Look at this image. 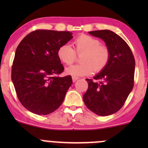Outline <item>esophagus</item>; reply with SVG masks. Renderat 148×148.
I'll return each mask as SVG.
<instances>
[{
	"mask_svg": "<svg viewBox=\"0 0 148 148\" xmlns=\"http://www.w3.org/2000/svg\"><path fill=\"white\" fill-rule=\"evenodd\" d=\"M79 77H72V81L73 82H77V80L79 79Z\"/></svg>",
	"mask_w": 148,
	"mask_h": 148,
	"instance_id": "obj_1",
	"label": "esophagus"
}]
</instances>
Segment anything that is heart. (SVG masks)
<instances>
[{
    "instance_id": "obj_1",
    "label": "heart",
    "mask_w": 148,
    "mask_h": 148,
    "mask_svg": "<svg viewBox=\"0 0 148 148\" xmlns=\"http://www.w3.org/2000/svg\"><path fill=\"white\" fill-rule=\"evenodd\" d=\"M75 51L69 44H63L59 48L57 55L62 62L70 65L75 62L77 54H82V64L73 65L66 69V74L73 77L90 75L93 71H102L110 60V49L107 45L101 44L99 39L82 34L74 40ZM76 52H75V51Z\"/></svg>"
}]
</instances>
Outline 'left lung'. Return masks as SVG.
<instances>
[{
	"label": "left lung",
	"instance_id": "8db88e82",
	"mask_svg": "<svg viewBox=\"0 0 148 148\" xmlns=\"http://www.w3.org/2000/svg\"><path fill=\"white\" fill-rule=\"evenodd\" d=\"M105 42L110 60L94 79H86L88 89L83 99L89 110L99 116H108L122 108L134 86L135 61L130 46L110 30L89 31ZM98 82H97V81Z\"/></svg>",
	"mask_w": 148,
	"mask_h": 148
}]
</instances>
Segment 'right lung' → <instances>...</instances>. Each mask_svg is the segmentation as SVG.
Instances as JSON below:
<instances>
[{
	"mask_svg": "<svg viewBox=\"0 0 148 148\" xmlns=\"http://www.w3.org/2000/svg\"><path fill=\"white\" fill-rule=\"evenodd\" d=\"M72 38L69 31L36 30L18 44L11 79L19 101L28 111L46 115L62 104L72 79L59 77L64 68L57 51Z\"/></svg>",
	"mask_w": 148,
	"mask_h": 148,
	"instance_id": "obj_1",
	"label": "right lung"
}]
</instances>
